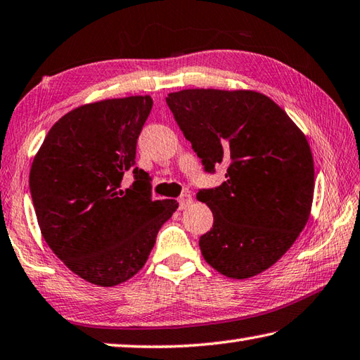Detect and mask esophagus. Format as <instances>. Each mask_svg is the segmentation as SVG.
I'll use <instances>...</instances> for the list:
<instances>
[{"instance_id": "1", "label": "esophagus", "mask_w": 360, "mask_h": 360, "mask_svg": "<svg viewBox=\"0 0 360 360\" xmlns=\"http://www.w3.org/2000/svg\"><path fill=\"white\" fill-rule=\"evenodd\" d=\"M193 203V198H191V194H181L180 198H179V207H180V210H185V208H188L189 205H191Z\"/></svg>"}]
</instances>
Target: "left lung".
<instances>
[{"label": "left lung", "mask_w": 360, "mask_h": 360, "mask_svg": "<svg viewBox=\"0 0 360 360\" xmlns=\"http://www.w3.org/2000/svg\"><path fill=\"white\" fill-rule=\"evenodd\" d=\"M166 101L205 171L227 166L221 186L198 194L214 218L199 240L203 259L230 279L263 273L310 218L315 169L306 134L255 91L183 89Z\"/></svg>", "instance_id": "left-lung-1"}]
</instances>
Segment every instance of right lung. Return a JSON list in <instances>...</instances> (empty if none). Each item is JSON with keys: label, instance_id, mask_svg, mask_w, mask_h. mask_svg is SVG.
<instances>
[{"label": "right lung", "instance_id": "add662e5", "mask_svg": "<svg viewBox=\"0 0 360 360\" xmlns=\"http://www.w3.org/2000/svg\"><path fill=\"white\" fill-rule=\"evenodd\" d=\"M150 96L108 98L60 117L34 157L30 189L45 243L81 279L114 287L150 255L177 200H152L150 177L136 167V142ZM127 172L135 183L121 189Z\"/></svg>", "mask_w": 360, "mask_h": 360}]
</instances>
